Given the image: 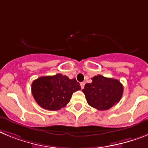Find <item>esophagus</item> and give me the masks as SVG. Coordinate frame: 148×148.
<instances>
[{"instance_id":"esophagus-1","label":"esophagus","mask_w":148,"mask_h":148,"mask_svg":"<svg viewBox=\"0 0 148 148\" xmlns=\"http://www.w3.org/2000/svg\"><path fill=\"white\" fill-rule=\"evenodd\" d=\"M84 86H85L84 82H82V83H80V86H81V88H84Z\"/></svg>"}]
</instances>
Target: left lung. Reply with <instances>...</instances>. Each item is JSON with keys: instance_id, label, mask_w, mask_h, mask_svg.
Instances as JSON below:
<instances>
[{"instance_id": "left-lung-1", "label": "left lung", "mask_w": 148, "mask_h": 148, "mask_svg": "<svg viewBox=\"0 0 148 148\" xmlns=\"http://www.w3.org/2000/svg\"><path fill=\"white\" fill-rule=\"evenodd\" d=\"M83 89L87 103L97 110H106L120 101L124 87L118 79L97 75Z\"/></svg>"}]
</instances>
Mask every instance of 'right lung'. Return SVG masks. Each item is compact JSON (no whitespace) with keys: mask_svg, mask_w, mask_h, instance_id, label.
Returning a JSON list of instances; mask_svg holds the SVG:
<instances>
[{"mask_svg":"<svg viewBox=\"0 0 148 148\" xmlns=\"http://www.w3.org/2000/svg\"><path fill=\"white\" fill-rule=\"evenodd\" d=\"M80 89V85L76 79H71L61 74L38 77L31 86L32 94L37 103L51 111L65 107L73 93Z\"/></svg>","mask_w":148,"mask_h":148,"instance_id":"1","label":"right lung"}]
</instances>
